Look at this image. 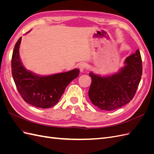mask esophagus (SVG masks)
Returning a JSON list of instances; mask_svg holds the SVG:
<instances>
[{
	"label": "esophagus",
	"mask_w": 154,
	"mask_h": 154,
	"mask_svg": "<svg viewBox=\"0 0 154 154\" xmlns=\"http://www.w3.org/2000/svg\"><path fill=\"white\" fill-rule=\"evenodd\" d=\"M87 65L85 62H82L80 65H79V69H80L81 72H83L84 71V70L87 68Z\"/></svg>",
	"instance_id": "esophagus-1"
}]
</instances>
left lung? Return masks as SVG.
Segmentation results:
<instances>
[{
    "label": "left lung",
    "instance_id": "8db88e82",
    "mask_svg": "<svg viewBox=\"0 0 154 154\" xmlns=\"http://www.w3.org/2000/svg\"><path fill=\"white\" fill-rule=\"evenodd\" d=\"M119 72L101 77L92 72L88 97L93 105L107 111L118 109L128 103L136 94L141 81L143 66L139 49L125 60Z\"/></svg>",
    "mask_w": 154,
    "mask_h": 154
}]
</instances>
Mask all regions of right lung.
<instances>
[{
    "label": "right lung",
    "instance_id": "add662e5",
    "mask_svg": "<svg viewBox=\"0 0 154 154\" xmlns=\"http://www.w3.org/2000/svg\"><path fill=\"white\" fill-rule=\"evenodd\" d=\"M22 38L18 40L11 58L13 80L20 95L26 103L36 107L48 109L58 103L69 83L76 78L78 69L47 76L35 75L24 67L19 57Z\"/></svg>",
    "mask_w": 154,
    "mask_h": 154
}]
</instances>
